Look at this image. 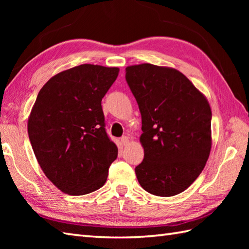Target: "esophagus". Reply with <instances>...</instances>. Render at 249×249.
I'll return each instance as SVG.
<instances>
[{
	"mask_svg": "<svg viewBox=\"0 0 249 249\" xmlns=\"http://www.w3.org/2000/svg\"><path fill=\"white\" fill-rule=\"evenodd\" d=\"M121 142H122V144H123L124 146H126V145H128V143H129V139H128V137H126V136H123L121 138Z\"/></svg>",
	"mask_w": 249,
	"mask_h": 249,
	"instance_id": "obj_1",
	"label": "esophagus"
}]
</instances>
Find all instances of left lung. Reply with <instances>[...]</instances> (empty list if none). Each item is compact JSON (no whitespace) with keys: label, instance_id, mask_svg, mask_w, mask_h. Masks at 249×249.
I'll return each instance as SVG.
<instances>
[{"label":"left lung","instance_id":"obj_1","mask_svg":"<svg viewBox=\"0 0 249 249\" xmlns=\"http://www.w3.org/2000/svg\"><path fill=\"white\" fill-rule=\"evenodd\" d=\"M138 103L144 158L135 171L147 193L171 197L192 185L212 147V111L204 95L171 67L143 63L126 67Z\"/></svg>","mask_w":249,"mask_h":249}]
</instances>
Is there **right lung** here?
I'll return each mask as SVG.
<instances>
[{
  "instance_id": "obj_1",
  "label": "right lung",
  "mask_w": 249,
  "mask_h": 249,
  "mask_svg": "<svg viewBox=\"0 0 249 249\" xmlns=\"http://www.w3.org/2000/svg\"><path fill=\"white\" fill-rule=\"evenodd\" d=\"M119 71L82 64L56 73L37 95L29 138L41 170L63 193L87 195L107 181L118 147L106 133L102 99Z\"/></svg>"
}]
</instances>
